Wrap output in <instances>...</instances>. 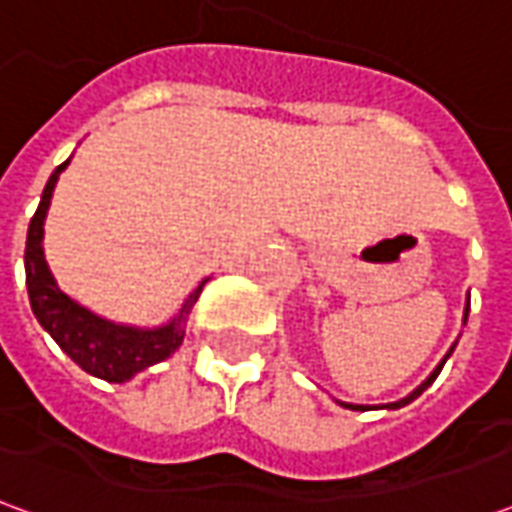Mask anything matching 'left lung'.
<instances>
[{
    "mask_svg": "<svg viewBox=\"0 0 512 512\" xmlns=\"http://www.w3.org/2000/svg\"><path fill=\"white\" fill-rule=\"evenodd\" d=\"M466 315H469V307H466ZM466 315H463V323H466ZM452 348H455V345H452ZM452 348H450V354H452ZM450 354H447V356H450ZM447 356H444V359H441V362H439V367H436V370H433V373H430L428 381H422V384H419L417 389H414V392H411V395L403 397V400H397V403H389V406H386V408H400V406H408V403H411V400H417V397L422 395V392H425V389H428V386L433 384V381H436V376H439V373H441V367H444V362H447ZM340 406H345V408H354V411H365V408H367V406H354V403H340Z\"/></svg>",
    "mask_w": 512,
    "mask_h": 512,
    "instance_id": "left-lung-1",
    "label": "left lung"
}]
</instances>
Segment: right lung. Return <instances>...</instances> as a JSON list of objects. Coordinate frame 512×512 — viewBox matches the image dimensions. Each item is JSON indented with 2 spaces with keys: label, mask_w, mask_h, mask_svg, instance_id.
Returning a JSON list of instances; mask_svg holds the SVG:
<instances>
[{
  "label": "right lung",
  "mask_w": 512,
  "mask_h": 512,
  "mask_svg": "<svg viewBox=\"0 0 512 512\" xmlns=\"http://www.w3.org/2000/svg\"><path fill=\"white\" fill-rule=\"evenodd\" d=\"M71 164V158L51 172L46 189L40 194V205L27 233V252H24V268H27L29 304L38 323L54 337L65 354L71 356L84 373L104 378L112 384H123L136 373H142L150 365L164 362L169 354H175L186 337V318H189L194 301L200 299L202 285L191 290L189 299L183 301L180 312L164 326L156 329H136L126 323L106 321L95 315L79 301H73L65 290L57 285V279L49 271L46 255H43V222L51 205V194L57 186L60 172Z\"/></svg>",
  "instance_id": "right-lung-1"
}]
</instances>
